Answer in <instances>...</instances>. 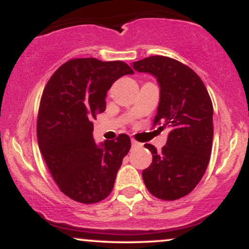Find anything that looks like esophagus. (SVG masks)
I'll use <instances>...</instances> for the list:
<instances>
[{"instance_id": "34e87169", "label": "esophagus", "mask_w": 249, "mask_h": 249, "mask_svg": "<svg viewBox=\"0 0 249 249\" xmlns=\"http://www.w3.org/2000/svg\"><path fill=\"white\" fill-rule=\"evenodd\" d=\"M131 144H132V147H141L142 146L141 142L134 141V139H132V141H131Z\"/></svg>"}]
</instances>
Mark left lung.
<instances>
[{"mask_svg":"<svg viewBox=\"0 0 249 249\" xmlns=\"http://www.w3.org/2000/svg\"><path fill=\"white\" fill-rule=\"evenodd\" d=\"M133 69L154 76L160 88L153 125L170 128L161 151L145 144L152 162L142 171L152 196L177 200L187 196L206 171L213 142V105L201 78L187 65L165 56L133 62Z\"/></svg>","mask_w":249,"mask_h":249,"instance_id":"1","label":"left lung"}]
</instances>
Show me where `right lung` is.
<instances>
[{
	"instance_id": "right-lung-1",
	"label": "right lung",
	"mask_w": 249,
	"mask_h": 249,
	"mask_svg": "<svg viewBox=\"0 0 249 249\" xmlns=\"http://www.w3.org/2000/svg\"><path fill=\"white\" fill-rule=\"evenodd\" d=\"M133 70L122 61L75 58L55 71L43 90L37 118V141L59 190L82 204H95L112 191L130 137L97 145L93 119L105 111L111 85Z\"/></svg>"
}]
</instances>
